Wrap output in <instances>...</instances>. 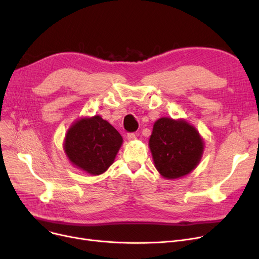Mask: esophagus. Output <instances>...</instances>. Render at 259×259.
<instances>
[{
  "label": "esophagus",
  "mask_w": 259,
  "mask_h": 259,
  "mask_svg": "<svg viewBox=\"0 0 259 259\" xmlns=\"http://www.w3.org/2000/svg\"><path fill=\"white\" fill-rule=\"evenodd\" d=\"M127 139H128V141H134V140H137V134L133 133V132H130V133L127 134Z\"/></svg>",
  "instance_id": "1"
}]
</instances>
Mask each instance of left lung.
Returning <instances> with one entry per match:
<instances>
[{"mask_svg":"<svg viewBox=\"0 0 259 259\" xmlns=\"http://www.w3.org/2000/svg\"><path fill=\"white\" fill-rule=\"evenodd\" d=\"M149 146L155 168L169 180L191 172L203 151L202 140L193 126L168 117L155 121Z\"/></svg>","mask_w":259,"mask_h":259,"instance_id":"left-lung-1","label":"left lung"}]
</instances>
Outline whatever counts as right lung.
I'll return each mask as SVG.
<instances>
[{
    "label": "right lung",
    "instance_id": "add662e5",
    "mask_svg": "<svg viewBox=\"0 0 259 259\" xmlns=\"http://www.w3.org/2000/svg\"><path fill=\"white\" fill-rule=\"evenodd\" d=\"M121 143L120 134L97 115L79 119L72 125L67 132L64 147L73 165L99 175L112 165Z\"/></svg>",
    "mask_w": 259,
    "mask_h": 259
}]
</instances>
